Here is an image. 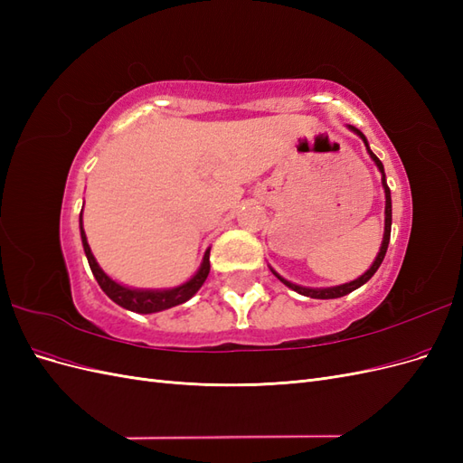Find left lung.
<instances>
[{
    "mask_svg": "<svg viewBox=\"0 0 463 463\" xmlns=\"http://www.w3.org/2000/svg\"><path fill=\"white\" fill-rule=\"evenodd\" d=\"M352 131H355L361 138H363V143H365V146H367V150H369V154H371V158L374 160V164L378 165V170H381V174H383V187H384V194H386V210H384V214H386V218H384V240H383V247H381V253H378V257L374 259V262H373V266L371 269L363 274L361 278H357V279H354V282H349V284H344V286H335V288H325V289H311V288H301V286H296V284H291V282H288V279H284L282 276H278L274 270V274H276V278H279V282H284L288 288H291L293 291H298V293H301V296H307V298H313V299H335V298H344V296H347V293H352L354 289H357V288H361L363 284L365 282H369V279L373 278V274L378 270V266L383 264V260H384V255H386V249H388V243H390V230H392V199H390V189H388V185H386V177H384V165H383V162L376 158V154L369 148V143H367V138H365V135H363L359 129H355V128H349Z\"/></svg>",
    "mask_w": 463,
    "mask_h": 463,
    "instance_id": "left-lung-1",
    "label": "left lung"
}]
</instances>
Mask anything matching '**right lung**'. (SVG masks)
<instances>
[{
  "mask_svg": "<svg viewBox=\"0 0 463 463\" xmlns=\"http://www.w3.org/2000/svg\"><path fill=\"white\" fill-rule=\"evenodd\" d=\"M80 240H82V247H85V255L89 259L90 264V270L96 278L98 286L102 288V291L106 296L118 303L123 309H129L133 313H141V315H148V313H158V311H165L170 309V307L181 305L185 303L187 299H191L194 293L201 289V286L204 284V279L210 272V249L204 253L203 264L199 272L194 274L189 282H185L184 286L174 288V289H164V291H154V289H131V288H125L119 286L114 279L108 278L104 274V270L98 266L94 255L90 253V247L87 243V235L85 230H82V213H80Z\"/></svg>",
  "mask_w": 463,
  "mask_h": 463,
  "instance_id": "1",
  "label": "right lung"
}]
</instances>
